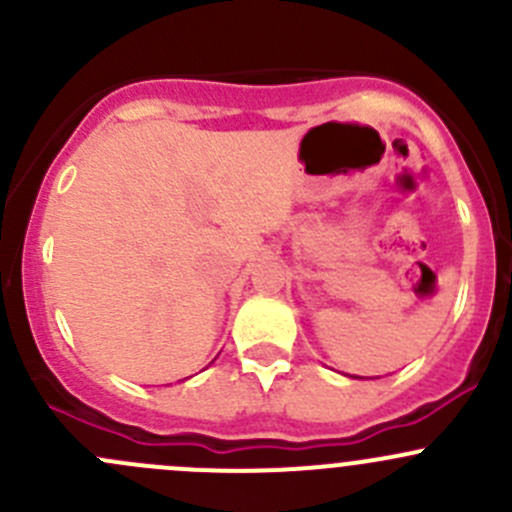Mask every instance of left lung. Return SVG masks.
<instances>
[{"label": "left lung", "instance_id": "1", "mask_svg": "<svg viewBox=\"0 0 512 512\" xmlns=\"http://www.w3.org/2000/svg\"><path fill=\"white\" fill-rule=\"evenodd\" d=\"M354 379H359V376H354Z\"/></svg>", "mask_w": 512, "mask_h": 512}]
</instances>
